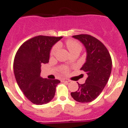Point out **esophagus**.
Here are the masks:
<instances>
[{"label":"esophagus","mask_w":128,"mask_h":128,"mask_svg":"<svg viewBox=\"0 0 128 128\" xmlns=\"http://www.w3.org/2000/svg\"><path fill=\"white\" fill-rule=\"evenodd\" d=\"M62 81H63V82H70V80H65V79H64V80H62Z\"/></svg>","instance_id":"esophagus-1"}]
</instances>
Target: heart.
Returning a JSON list of instances; mask_svg holds the SVG:
<instances>
[{
    "label": "heart",
    "mask_w": 128,
    "mask_h": 128,
    "mask_svg": "<svg viewBox=\"0 0 128 128\" xmlns=\"http://www.w3.org/2000/svg\"><path fill=\"white\" fill-rule=\"evenodd\" d=\"M66 46L70 53H72L73 52L76 51V50H80L81 51V46L80 45V44L77 42L76 41H74V40H68L66 42ZM58 48L59 45H58V44L55 45L52 48L51 52H50V55L54 56L55 54L57 52ZM63 70H64V71H66V68H64Z\"/></svg>",
    "instance_id": "1"
}]
</instances>
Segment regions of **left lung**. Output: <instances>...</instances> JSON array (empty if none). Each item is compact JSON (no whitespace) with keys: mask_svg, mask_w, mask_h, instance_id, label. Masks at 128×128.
<instances>
[{"mask_svg":"<svg viewBox=\"0 0 128 128\" xmlns=\"http://www.w3.org/2000/svg\"><path fill=\"white\" fill-rule=\"evenodd\" d=\"M84 46L86 62L81 70L88 75L84 84L78 83L79 88L71 96L80 102H91L100 95L108 82L112 67V62L108 49L101 42L88 34L72 36Z\"/></svg>","mask_w":128,"mask_h":128,"instance_id":"1","label":"left lung"}]
</instances>
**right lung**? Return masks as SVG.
<instances>
[{
    "mask_svg": "<svg viewBox=\"0 0 128 128\" xmlns=\"http://www.w3.org/2000/svg\"><path fill=\"white\" fill-rule=\"evenodd\" d=\"M63 38L38 36L24 43L13 63L14 77L20 90L30 102L47 104L54 98L58 80L42 78L41 66L48 62L52 47Z\"/></svg>",
    "mask_w": 128,
    "mask_h": 128,
    "instance_id": "obj_1",
    "label": "right lung"
}]
</instances>
